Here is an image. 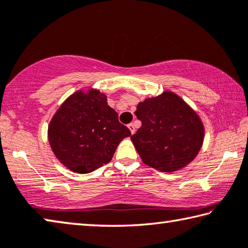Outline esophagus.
<instances>
[{
  "instance_id": "1",
  "label": "esophagus",
  "mask_w": 248,
  "mask_h": 248,
  "mask_svg": "<svg viewBox=\"0 0 248 248\" xmlns=\"http://www.w3.org/2000/svg\"><path fill=\"white\" fill-rule=\"evenodd\" d=\"M128 128H129V130H130V132L132 133V135L136 132V129H135V125H133V124H128Z\"/></svg>"
}]
</instances>
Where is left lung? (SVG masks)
I'll list each match as a JSON object with an SVG mask.
<instances>
[{"mask_svg": "<svg viewBox=\"0 0 248 248\" xmlns=\"http://www.w3.org/2000/svg\"><path fill=\"white\" fill-rule=\"evenodd\" d=\"M141 127L130 137L141 160L161 172H175L193 161L204 141L195 110L173 92L145 98L135 111Z\"/></svg>", "mask_w": 248, "mask_h": 248, "instance_id": "1", "label": "left lung"}]
</instances>
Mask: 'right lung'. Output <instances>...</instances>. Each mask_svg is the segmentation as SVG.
Instances as JSON below:
<instances>
[{
  "label": "right lung",
  "instance_id": "1",
  "mask_svg": "<svg viewBox=\"0 0 248 248\" xmlns=\"http://www.w3.org/2000/svg\"><path fill=\"white\" fill-rule=\"evenodd\" d=\"M47 136L62 166L85 174L109 163L131 132L108 106L107 95L89 88L77 90L61 105L49 121Z\"/></svg>",
  "mask_w": 248,
  "mask_h": 248
}]
</instances>
